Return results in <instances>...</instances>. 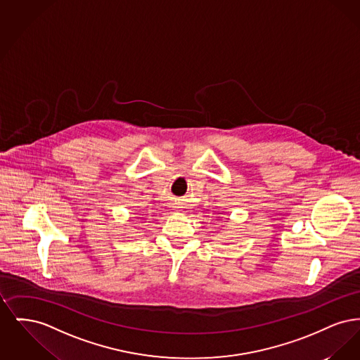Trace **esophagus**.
I'll return each mask as SVG.
<instances>
[{
  "mask_svg": "<svg viewBox=\"0 0 360 360\" xmlns=\"http://www.w3.org/2000/svg\"><path fill=\"white\" fill-rule=\"evenodd\" d=\"M175 212H182V206H175Z\"/></svg>",
  "mask_w": 360,
  "mask_h": 360,
  "instance_id": "34e87169",
  "label": "esophagus"
}]
</instances>
